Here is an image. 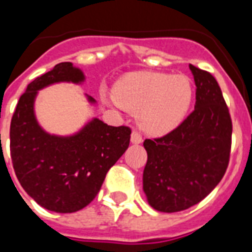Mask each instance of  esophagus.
<instances>
[{
    "label": "esophagus",
    "instance_id": "1",
    "mask_svg": "<svg viewBox=\"0 0 252 252\" xmlns=\"http://www.w3.org/2000/svg\"><path fill=\"white\" fill-rule=\"evenodd\" d=\"M130 142H132V144H134V145L141 144L142 142L141 134L137 133V132H132V134H130Z\"/></svg>",
    "mask_w": 252,
    "mask_h": 252
}]
</instances>
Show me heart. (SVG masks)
<instances>
[{
	"label": "heart",
	"instance_id": "heart-1",
	"mask_svg": "<svg viewBox=\"0 0 252 252\" xmlns=\"http://www.w3.org/2000/svg\"><path fill=\"white\" fill-rule=\"evenodd\" d=\"M111 96L122 110L136 114L138 126L146 134L159 137L183 122L191 107L193 87L182 74L132 72L115 82Z\"/></svg>",
	"mask_w": 252,
	"mask_h": 252
}]
</instances>
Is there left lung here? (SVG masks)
<instances>
[{"mask_svg":"<svg viewBox=\"0 0 252 252\" xmlns=\"http://www.w3.org/2000/svg\"><path fill=\"white\" fill-rule=\"evenodd\" d=\"M196 85L195 111L176 129L145 140L148 162L142 189L156 211L188 209L211 193L229 163L231 119L217 81L189 64Z\"/></svg>","mask_w":252,"mask_h":252,"instance_id":"8db88e82","label":"left lung"}]
</instances>
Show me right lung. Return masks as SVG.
<instances>
[{"label":"right lung","instance_id":"1","mask_svg":"<svg viewBox=\"0 0 252 252\" xmlns=\"http://www.w3.org/2000/svg\"><path fill=\"white\" fill-rule=\"evenodd\" d=\"M85 81L84 72L72 63L57 64L27 86L10 124V153L19 183L40 207L57 213H73L90 204L107 171L129 146L128 126H107L98 118L64 136L40 126L35 112L39 91ZM85 96L90 106L96 104L93 96Z\"/></svg>","mask_w":252,"mask_h":252}]
</instances>
